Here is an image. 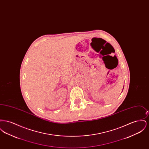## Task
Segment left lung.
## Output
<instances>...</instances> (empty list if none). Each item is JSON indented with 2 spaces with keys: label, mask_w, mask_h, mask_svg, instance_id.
Returning a JSON list of instances; mask_svg holds the SVG:
<instances>
[{
  "label": "left lung",
  "mask_w": 149,
  "mask_h": 149,
  "mask_svg": "<svg viewBox=\"0 0 149 149\" xmlns=\"http://www.w3.org/2000/svg\"><path fill=\"white\" fill-rule=\"evenodd\" d=\"M123 88H124V86H123Z\"/></svg>",
  "instance_id": "1"
}]
</instances>
